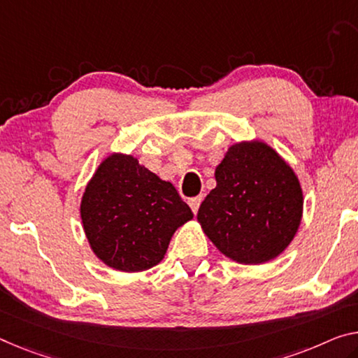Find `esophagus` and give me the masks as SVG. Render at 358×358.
Returning <instances> with one entry per match:
<instances>
[{"mask_svg": "<svg viewBox=\"0 0 358 358\" xmlns=\"http://www.w3.org/2000/svg\"><path fill=\"white\" fill-rule=\"evenodd\" d=\"M201 200H203V196H201V195L194 196V198H190V200H189V205H190V208H192V211H194V214H196L198 208H200V203H201Z\"/></svg>", "mask_w": 358, "mask_h": 358, "instance_id": "obj_1", "label": "esophagus"}]
</instances>
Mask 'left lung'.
<instances>
[{"label": "left lung", "mask_w": 358, "mask_h": 358, "mask_svg": "<svg viewBox=\"0 0 358 358\" xmlns=\"http://www.w3.org/2000/svg\"><path fill=\"white\" fill-rule=\"evenodd\" d=\"M216 187L196 219L224 256L264 264L287 250L302 217V189L293 168L261 141L229 147L216 166Z\"/></svg>", "instance_id": "obj_1"}]
</instances>
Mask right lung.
I'll return each mask as SVG.
<instances>
[{
  "instance_id": "add662e5",
  "label": "right lung",
  "mask_w": 358,
  "mask_h": 358,
  "mask_svg": "<svg viewBox=\"0 0 358 358\" xmlns=\"http://www.w3.org/2000/svg\"><path fill=\"white\" fill-rule=\"evenodd\" d=\"M80 214L94 255L122 272L157 266L176 230L194 217L171 182L124 153H112L99 164Z\"/></svg>"
}]
</instances>
